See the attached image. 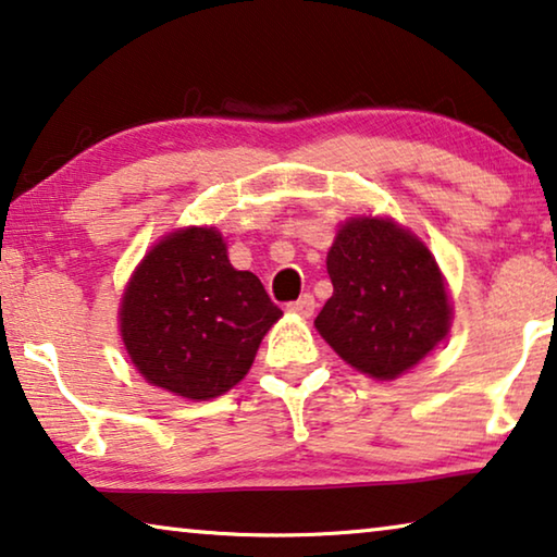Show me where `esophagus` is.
Wrapping results in <instances>:
<instances>
[{
  "mask_svg": "<svg viewBox=\"0 0 557 557\" xmlns=\"http://www.w3.org/2000/svg\"><path fill=\"white\" fill-rule=\"evenodd\" d=\"M314 307H318V302H314V297L310 293H305L300 300L287 302V312H295V314H302V318H310V314L314 312Z\"/></svg>",
  "mask_w": 557,
  "mask_h": 557,
  "instance_id": "esophagus-1",
  "label": "esophagus"
}]
</instances>
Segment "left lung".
Returning a JSON list of instances; mask_svg holds the SVG:
<instances>
[{
    "label": "left lung",
    "mask_w": 557,
    "mask_h": 557,
    "mask_svg": "<svg viewBox=\"0 0 557 557\" xmlns=\"http://www.w3.org/2000/svg\"><path fill=\"white\" fill-rule=\"evenodd\" d=\"M327 275L332 297L314 327L364 375H403L447 335L450 302L435 257L395 222H345L327 252Z\"/></svg>",
    "instance_id": "left-lung-1"
}]
</instances>
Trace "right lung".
Instances as JSON below:
<instances>
[{
    "mask_svg": "<svg viewBox=\"0 0 557 557\" xmlns=\"http://www.w3.org/2000/svg\"><path fill=\"white\" fill-rule=\"evenodd\" d=\"M280 307L252 272L235 270L214 227L172 232L139 264L120 327L145 380L210 400L247 375Z\"/></svg>",
    "mask_w": 557,
    "mask_h": 557,
    "instance_id": "1",
    "label": "right lung"
}]
</instances>
